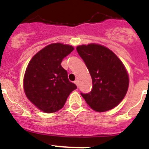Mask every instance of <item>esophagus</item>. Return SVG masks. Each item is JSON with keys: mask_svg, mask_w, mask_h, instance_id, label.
I'll return each mask as SVG.
<instances>
[{"mask_svg": "<svg viewBox=\"0 0 149 149\" xmlns=\"http://www.w3.org/2000/svg\"><path fill=\"white\" fill-rule=\"evenodd\" d=\"M74 84H75L76 85H77V87H78V86H79V81H74Z\"/></svg>", "mask_w": 149, "mask_h": 149, "instance_id": "1", "label": "esophagus"}]
</instances>
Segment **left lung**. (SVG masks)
I'll return each instance as SVG.
<instances>
[{
    "label": "left lung",
    "instance_id": "left-lung-1",
    "mask_svg": "<svg viewBox=\"0 0 149 149\" xmlns=\"http://www.w3.org/2000/svg\"><path fill=\"white\" fill-rule=\"evenodd\" d=\"M77 51L93 81V89L89 93H81L83 98L97 112L114 108L128 89V74L122 62L111 50L95 43L77 46Z\"/></svg>",
    "mask_w": 149,
    "mask_h": 149
}]
</instances>
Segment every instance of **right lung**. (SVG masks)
Listing matches in <instances>:
<instances>
[{"mask_svg":"<svg viewBox=\"0 0 149 149\" xmlns=\"http://www.w3.org/2000/svg\"><path fill=\"white\" fill-rule=\"evenodd\" d=\"M74 50L69 45L53 43L36 54L29 62L24 76L27 98L45 113L63 108L67 98L77 86L68 81L62 67L63 59Z\"/></svg>","mask_w":149,"mask_h":149,"instance_id":"add662e5","label":"right lung"}]
</instances>
